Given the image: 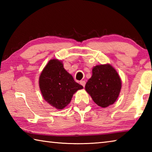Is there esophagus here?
<instances>
[{"label": "esophagus", "instance_id": "obj_1", "mask_svg": "<svg viewBox=\"0 0 152 152\" xmlns=\"http://www.w3.org/2000/svg\"><path fill=\"white\" fill-rule=\"evenodd\" d=\"M80 84H81V85L83 86V87L85 86V84H86V82L84 80H81L80 82Z\"/></svg>", "mask_w": 152, "mask_h": 152}]
</instances>
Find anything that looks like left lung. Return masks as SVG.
Masks as SVG:
<instances>
[{"label":"left lung","instance_id":"1","mask_svg":"<svg viewBox=\"0 0 152 152\" xmlns=\"http://www.w3.org/2000/svg\"><path fill=\"white\" fill-rule=\"evenodd\" d=\"M92 74L85 85L86 91L99 107L106 108L117 101L121 89V80L110 64L93 67Z\"/></svg>","mask_w":152,"mask_h":152}]
</instances>
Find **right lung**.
<instances>
[{"instance_id": "add662e5", "label": "right lung", "mask_w": 152, "mask_h": 152, "mask_svg": "<svg viewBox=\"0 0 152 152\" xmlns=\"http://www.w3.org/2000/svg\"><path fill=\"white\" fill-rule=\"evenodd\" d=\"M39 85L45 101L51 107L61 110L70 103L73 94L83 88L64 68L61 61L52 59L43 69Z\"/></svg>"}]
</instances>
